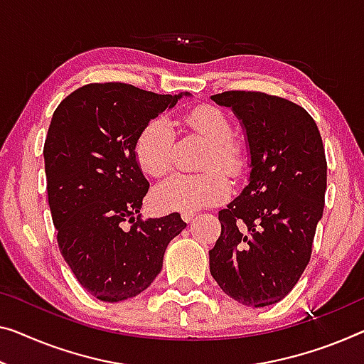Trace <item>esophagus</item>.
I'll list each match as a JSON object with an SVG mask.
<instances>
[{"label": "esophagus", "instance_id": "1", "mask_svg": "<svg viewBox=\"0 0 364 364\" xmlns=\"http://www.w3.org/2000/svg\"><path fill=\"white\" fill-rule=\"evenodd\" d=\"M194 215H196V213H193V210H183V213H181V219L188 224V222L193 220Z\"/></svg>", "mask_w": 364, "mask_h": 364}]
</instances>
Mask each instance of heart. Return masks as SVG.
<instances>
[{
    "label": "heart",
    "instance_id": "1",
    "mask_svg": "<svg viewBox=\"0 0 364 364\" xmlns=\"http://www.w3.org/2000/svg\"><path fill=\"white\" fill-rule=\"evenodd\" d=\"M188 127L210 144L200 168L203 173L184 175L175 173L161 181L151 193V200L164 210H196L215 204L229 194V181L219 166L229 175L242 168L234 144V127L224 112L213 106H200L186 116ZM175 132L166 119H154L140 132L135 144V159L144 173L160 178L170 170L173 160Z\"/></svg>",
    "mask_w": 364,
    "mask_h": 364
}]
</instances>
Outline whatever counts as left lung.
Here are the masks:
<instances>
[{"label": "left lung", "instance_id": "8db88e82", "mask_svg": "<svg viewBox=\"0 0 364 364\" xmlns=\"http://www.w3.org/2000/svg\"><path fill=\"white\" fill-rule=\"evenodd\" d=\"M210 100L240 121L250 166L247 186L219 210L210 274L243 306H271L289 294L311 259L327 189L321 132L311 114L283 97L225 91Z\"/></svg>", "mask_w": 364, "mask_h": 364}]
</instances>
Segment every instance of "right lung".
<instances>
[{"label":"right lung","mask_w":364,"mask_h":364,"mask_svg":"<svg viewBox=\"0 0 364 364\" xmlns=\"http://www.w3.org/2000/svg\"><path fill=\"white\" fill-rule=\"evenodd\" d=\"M188 96L93 83L53 112L43 161L58 248L78 283L100 301H126L147 289L168 243L186 227L178 213L140 220L149 181L135 144L151 119Z\"/></svg>","instance_id":"1"}]
</instances>
